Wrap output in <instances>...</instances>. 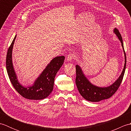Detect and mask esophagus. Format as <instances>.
<instances>
[{
	"label": "esophagus",
	"instance_id": "esophagus-1",
	"mask_svg": "<svg viewBox=\"0 0 131 131\" xmlns=\"http://www.w3.org/2000/svg\"><path fill=\"white\" fill-rule=\"evenodd\" d=\"M75 57V56L73 53H70L67 56V61H71L72 60L74 59Z\"/></svg>",
	"mask_w": 131,
	"mask_h": 131
}]
</instances>
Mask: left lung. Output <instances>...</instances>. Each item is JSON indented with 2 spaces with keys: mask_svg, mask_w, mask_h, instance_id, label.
Here are the masks:
<instances>
[{
  "mask_svg": "<svg viewBox=\"0 0 131 131\" xmlns=\"http://www.w3.org/2000/svg\"><path fill=\"white\" fill-rule=\"evenodd\" d=\"M114 32L117 36L119 40L121 41L122 48L123 49L125 58L123 70L122 71L121 75L114 83L106 87H97L96 85L92 84L89 81L83 73L80 66L78 65H76L77 76L75 83L77 88L81 96L87 101L91 102H99L101 100L110 98L118 90L122 82V80H123L126 67V55L124 49L123 40H122V36L119 30L116 28H115L114 30Z\"/></svg>",
  "mask_w": 131,
  "mask_h": 131,
  "instance_id": "obj_1",
  "label": "left lung"
}]
</instances>
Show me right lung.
Here are the masks:
<instances>
[{
	"label": "right lung",
	"mask_w": 131,
	"mask_h": 131,
	"mask_svg": "<svg viewBox=\"0 0 131 131\" xmlns=\"http://www.w3.org/2000/svg\"><path fill=\"white\" fill-rule=\"evenodd\" d=\"M16 38V35L8 48L6 57V68L10 81L17 92L24 98L35 100L45 99L53 91L55 76L63 65L65 56L53 58L33 84L25 87L18 82L12 63V49Z\"/></svg>",
	"instance_id": "1"
}]
</instances>
